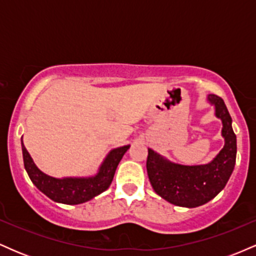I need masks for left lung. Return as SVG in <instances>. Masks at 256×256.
<instances>
[{
  "label": "left lung",
  "mask_w": 256,
  "mask_h": 256,
  "mask_svg": "<svg viewBox=\"0 0 256 256\" xmlns=\"http://www.w3.org/2000/svg\"><path fill=\"white\" fill-rule=\"evenodd\" d=\"M208 101L216 106L225 138L224 148L212 162L200 166L176 165L148 149L146 171L152 189L170 204L180 207H198L216 198L225 188L236 164V134L224 100L218 95H210Z\"/></svg>",
  "instance_id": "obj_1"
}]
</instances>
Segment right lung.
Instances as JSON below:
<instances>
[{"mask_svg":"<svg viewBox=\"0 0 256 256\" xmlns=\"http://www.w3.org/2000/svg\"><path fill=\"white\" fill-rule=\"evenodd\" d=\"M22 148L25 170L37 189H40L44 195H46L55 202L64 204H79L94 198L110 188L118 164L125 152H128V149L130 148V146H124L122 148L112 150L104 162L102 164L98 176L95 177L64 179L52 178L50 176L44 174L42 171L37 168L28 152L22 144Z\"/></svg>","mask_w":256,"mask_h":256,"instance_id":"right-lung-1","label":"right lung"}]
</instances>
